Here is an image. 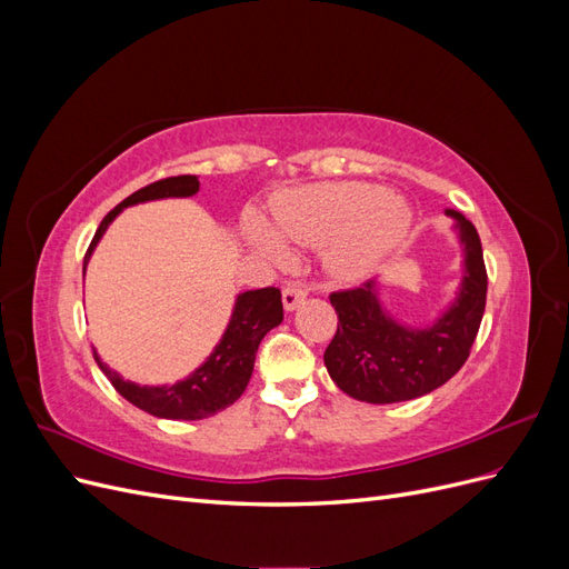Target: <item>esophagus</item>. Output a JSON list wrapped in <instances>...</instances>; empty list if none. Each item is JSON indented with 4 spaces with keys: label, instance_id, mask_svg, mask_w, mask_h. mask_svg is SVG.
Segmentation results:
<instances>
[{
    "label": "esophagus",
    "instance_id": "obj_1",
    "mask_svg": "<svg viewBox=\"0 0 569 569\" xmlns=\"http://www.w3.org/2000/svg\"><path fill=\"white\" fill-rule=\"evenodd\" d=\"M308 295V289L303 282H289L284 289H282V303H284V311H295V308H299L303 303Z\"/></svg>",
    "mask_w": 569,
    "mask_h": 569
}]
</instances>
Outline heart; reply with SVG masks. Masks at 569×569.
I'll list each match as a JSON object with an SVG mask.
<instances>
[{
	"instance_id": "b5f03b06",
	"label": "heart",
	"mask_w": 569,
	"mask_h": 569,
	"mask_svg": "<svg viewBox=\"0 0 569 569\" xmlns=\"http://www.w3.org/2000/svg\"><path fill=\"white\" fill-rule=\"evenodd\" d=\"M278 230L297 244L327 247L330 268L339 278L370 274L403 242L412 211L385 187L370 182H327L291 189L272 203ZM251 244L282 261L284 239L261 220H249Z\"/></svg>"
}]
</instances>
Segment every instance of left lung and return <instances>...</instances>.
I'll return each instance as SVG.
<instances>
[{"label":"left lung","mask_w":569,"mask_h":569,"mask_svg":"<svg viewBox=\"0 0 569 569\" xmlns=\"http://www.w3.org/2000/svg\"><path fill=\"white\" fill-rule=\"evenodd\" d=\"M456 220L465 253L458 297L435 325L396 322L377 297V282L332 291L337 335L325 349V366L335 385L351 399L399 403L439 389L465 366L487 306V268L479 234L462 213Z\"/></svg>","instance_id":"8db88e82"}]
</instances>
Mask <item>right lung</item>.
<instances>
[{"label":"right lung","mask_w":569,"mask_h":569,"mask_svg":"<svg viewBox=\"0 0 569 569\" xmlns=\"http://www.w3.org/2000/svg\"><path fill=\"white\" fill-rule=\"evenodd\" d=\"M199 192V178L197 176H178L166 178L159 182H151L134 194L120 201L113 211H109L101 220L99 230L94 232L92 244L84 253V266H88L90 256L107 232L109 222L132 203L153 201V199H168V197H192ZM284 318L282 311V295L278 287L253 289L244 291L237 297L234 311L226 335L213 349V353L206 358V363L197 368L192 375L182 382L170 387H140L134 382H126L118 372L109 370L94 351L97 366L109 377L113 389L128 399L132 406L149 412V416L166 418V420H203L216 412L232 406L239 396L244 393L251 372L253 360L261 339L278 327Z\"/></svg>","instance_id":"add662e5"}]
</instances>
